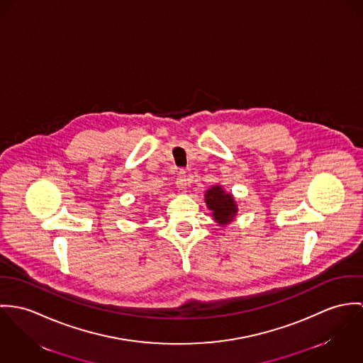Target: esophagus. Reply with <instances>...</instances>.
Wrapping results in <instances>:
<instances>
[{
	"mask_svg": "<svg viewBox=\"0 0 363 363\" xmlns=\"http://www.w3.org/2000/svg\"><path fill=\"white\" fill-rule=\"evenodd\" d=\"M177 188L181 191V192H186V186H188V177H186V172L184 169H181L178 172V177H177Z\"/></svg>",
	"mask_w": 363,
	"mask_h": 363,
	"instance_id": "esophagus-1",
	"label": "esophagus"
}]
</instances>
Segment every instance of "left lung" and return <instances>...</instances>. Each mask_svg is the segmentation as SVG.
Listing matches in <instances>:
<instances>
[{
	"instance_id": "obj_1",
	"label": "left lung",
	"mask_w": 363,
	"mask_h": 363,
	"mask_svg": "<svg viewBox=\"0 0 363 363\" xmlns=\"http://www.w3.org/2000/svg\"><path fill=\"white\" fill-rule=\"evenodd\" d=\"M204 201L208 210L213 211V218L220 225H227L231 223L238 213V206L234 196L227 194L220 185H214L206 191Z\"/></svg>"
}]
</instances>
